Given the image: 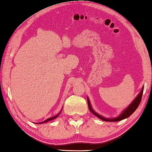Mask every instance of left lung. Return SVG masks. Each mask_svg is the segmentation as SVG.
I'll return each instance as SVG.
<instances>
[{
	"mask_svg": "<svg viewBox=\"0 0 152 152\" xmlns=\"http://www.w3.org/2000/svg\"><path fill=\"white\" fill-rule=\"evenodd\" d=\"M143 88H142V90H141V91L140 92V93L139 94L138 96L136 97V99L134 100V101H133V102L132 104H131L129 106L127 109H126L122 113V114L119 115L118 117L116 118H113V119H107V118H104L103 117L101 116V115L97 114V113L94 111V110L92 109L91 107V103H90V101H89V99L88 98H87V101H88V108L90 110H91V112L92 113H93V114L95 115V116H96L97 117H99V119H101L102 120L104 121H110V122H115V121H121L124 119H126V118H127L130 116V115H132L133 113L135 112V110L137 109V107L140 104V102L141 101V98H142V94H143Z\"/></svg>",
	"mask_w": 152,
	"mask_h": 152,
	"instance_id": "left-lung-1",
	"label": "left lung"
}]
</instances>
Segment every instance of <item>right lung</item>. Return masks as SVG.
<instances>
[{"mask_svg":"<svg viewBox=\"0 0 152 152\" xmlns=\"http://www.w3.org/2000/svg\"><path fill=\"white\" fill-rule=\"evenodd\" d=\"M60 113H61V112H60ZM60 113H58V114L57 115H56V116L53 117H51V118H49V119H46L45 121H43V122H41V123H39V124H42V123H46V122H48V121H51V120L54 119H56V117H58V115L60 114Z\"/></svg>","mask_w":152,"mask_h":152,"instance_id":"1","label":"right lung"}]
</instances>
